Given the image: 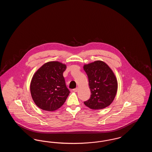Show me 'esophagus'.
Wrapping results in <instances>:
<instances>
[{"mask_svg": "<svg viewBox=\"0 0 152 152\" xmlns=\"http://www.w3.org/2000/svg\"><path fill=\"white\" fill-rule=\"evenodd\" d=\"M73 91L74 92H77V91H78V88H76L73 89Z\"/></svg>", "mask_w": 152, "mask_h": 152, "instance_id": "34e87169", "label": "esophagus"}]
</instances>
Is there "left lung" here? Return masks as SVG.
<instances>
[{
    "mask_svg": "<svg viewBox=\"0 0 152 152\" xmlns=\"http://www.w3.org/2000/svg\"><path fill=\"white\" fill-rule=\"evenodd\" d=\"M91 95L84 104L92 109H102L113 101L117 91L116 76L105 63L97 60L84 65Z\"/></svg>",
    "mask_w": 152,
    "mask_h": 152,
    "instance_id": "1",
    "label": "left lung"
}]
</instances>
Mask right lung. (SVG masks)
<instances>
[{"instance_id": "right-lung-1", "label": "right lung", "mask_w": 152, "mask_h": 152, "mask_svg": "<svg viewBox=\"0 0 152 152\" xmlns=\"http://www.w3.org/2000/svg\"><path fill=\"white\" fill-rule=\"evenodd\" d=\"M66 68V65L58 61H50L34 74L30 91L32 99L39 108L53 111L64 104L70 93L63 77Z\"/></svg>"}]
</instances>
